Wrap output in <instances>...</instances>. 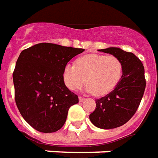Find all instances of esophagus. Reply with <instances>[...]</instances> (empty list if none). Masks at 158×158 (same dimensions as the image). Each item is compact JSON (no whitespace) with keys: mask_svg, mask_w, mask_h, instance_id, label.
Wrapping results in <instances>:
<instances>
[{"mask_svg":"<svg viewBox=\"0 0 158 158\" xmlns=\"http://www.w3.org/2000/svg\"><path fill=\"white\" fill-rule=\"evenodd\" d=\"M85 100V98H82V97H79V102H84Z\"/></svg>","mask_w":158,"mask_h":158,"instance_id":"34e87169","label":"esophagus"}]
</instances>
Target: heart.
I'll use <instances>...</instances> for the list:
<instances>
[{"instance_id": "heart-1", "label": "heart", "mask_w": 158, "mask_h": 158, "mask_svg": "<svg viewBox=\"0 0 158 158\" xmlns=\"http://www.w3.org/2000/svg\"><path fill=\"white\" fill-rule=\"evenodd\" d=\"M123 66L116 56L91 54L68 64L63 69V81L69 90H75L85 83L86 90L97 97L110 93L121 80Z\"/></svg>"}]
</instances>
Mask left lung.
<instances>
[{
  "label": "left lung",
  "mask_w": 158,
  "mask_h": 158,
  "mask_svg": "<svg viewBox=\"0 0 158 158\" xmlns=\"http://www.w3.org/2000/svg\"><path fill=\"white\" fill-rule=\"evenodd\" d=\"M121 60L123 73L112 91L96 100V109L90 114L91 123L102 129L124 125L138 110L145 89L144 68L134 54L115 47L98 49Z\"/></svg>",
  "instance_id": "1"
}]
</instances>
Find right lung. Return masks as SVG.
<instances>
[{"mask_svg":"<svg viewBox=\"0 0 158 158\" xmlns=\"http://www.w3.org/2000/svg\"><path fill=\"white\" fill-rule=\"evenodd\" d=\"M84 48L42 43L23 50L13 73L15 102L25 121L41 133H54L66 122L79 98L63 81V69Z\"/></svg>","mask_w":158,"mask_h":158,"instance_id":"obj_1","label":"right lung"}]
</instances>
